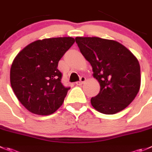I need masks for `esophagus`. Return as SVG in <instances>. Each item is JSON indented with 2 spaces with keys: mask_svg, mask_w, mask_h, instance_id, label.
I'll return each instance as SVG.
<instances>
[{
  "mask_svg": "<svg viewBox=\"0 0 152 152\" xmlns=\"http://www.w3.org/2000/svg\"><path fill=\"white\" fill-rule=\"evenodd\" d=\"M85 80H86V79H85V77H84V76H82L80 79V81H79V82H76V84L77 85H82V84L84 83V82H85Z\"/></svg>",
  "mask_w": 152,
  "mask_h": 152,
  "instance_id": "1",
  "label": "esophagus"
}]
</instances>
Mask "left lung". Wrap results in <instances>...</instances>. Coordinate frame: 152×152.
I'll return each mask as SVG.
<instances>
[{
    "label": "left lung",
    "mask_w": 152,
    "mask_h": 152,
    "mask_svg": "<svg viewBox=\"0 0 152 152\" xmlns=\"http://www.w3.org/2000/svg\"><path fill=\"white\" fill-rule=\"evenodd\" d=\"M80 52L92 66L100 85L98 95L91 99L100 113L114 114L126 108L140 88L137 58L123 45L98 37H76Z\"/></svg>",
    "instance_id": "8db88e82"
}]
</instances>
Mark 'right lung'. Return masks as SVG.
<instances>
[{
	"instance_id": "add662e5",
	"label": "right lung",
	"mask_w": 152,
	"mask_h": 152,
	"mask_svg": "<svg viewBox=\"0 0 152 152\" xmlns=\"http://www.w3.org/2000/svg\"><path fill=\"white\" fill-rule=\"evenodd\" d=\"M71 37L37 40L13 60L10 84L20 102L31 113L50 115L63 104L70 87L61 84L58 63L74 44Z\"/></svg>"
}]
</instances>
